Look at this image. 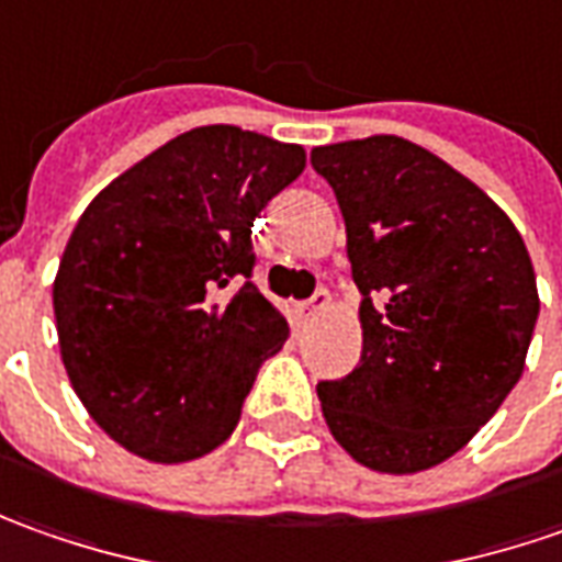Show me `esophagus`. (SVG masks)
Segmentation results:
<instances>
[{"mask_svg": "<svg viewBox=\"0 0 562 562\" xmlns=\"http://www.w3.org/2000/svg\"><path fill=\"white\" fill-rule=\"evenodd\" d=\"M329 292H326V289H317V292H314V299H307V301H301L299 304V317H304V319H311V317H317V314H323V311H326V307H329Z\"/></svg>", "mask_w": 562, "mask_h": 562, "instance_id": "1", "label": "esophagus"}]
</instances>
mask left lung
<instances>
[{
    "instance_id": "1",
    "label": "left lung",
    "mask_w": 562,
    "mask_h": 562,
    "mask_svg": "<svg viewBox=\"0 0 562 562\" xmlns=\"http://www.w3.org/2000/svg\"><path fill=\"white\" fill-rule=\"evenodd\" d=\"M339 199L363 351L317 385L326 426L376 473L457 454L522 376L538 319L532 258L463 173L401 136L317 146Z\"/></svg>"
}]
</instances>
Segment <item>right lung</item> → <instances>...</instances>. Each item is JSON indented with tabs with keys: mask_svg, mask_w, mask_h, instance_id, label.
<instances>
[{
	"mask_svg": "<svg viewBox=\"0 0 562 562\" xmlns=\"http://www.w3.org/2000/svg\"><path fill=\"white\" fill-rule=\"evenodd\" d=\"M304 148L195 126L108 183L52 285L70 385L121 448L186 463L233 436L289 323L251 282V226ZM246 282L236 293L228 285Z\"/></svg>",
	"mask_w": 562,
	"mask_h": 562,
	"instance_id": "1",
	"label": "right lung"
}]
</instances>
